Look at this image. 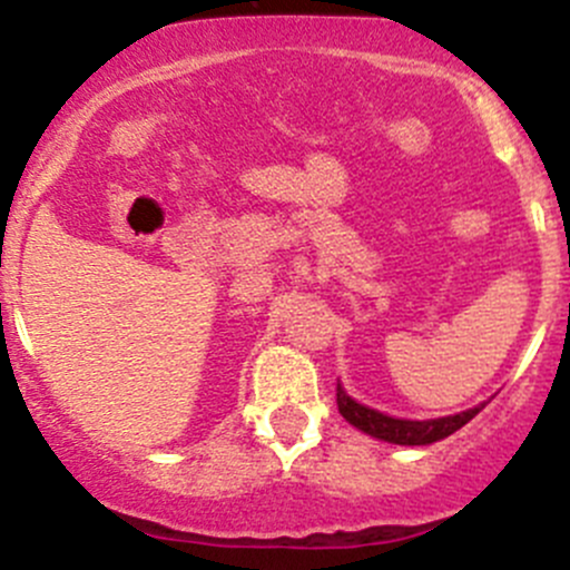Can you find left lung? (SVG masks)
Here are the masks:
<instances>
[{"label":"left lung","mask_w":570,"mask_h":570,"mask_svg":"<svg viewBox=\"0 0 570 570\" xmlns=\"http://www.w3.org/2000/svg\"><path fill=\"white\" fill-rule=\"evenodd\" d=\"M336 405H338V413H342L353 428L364 430V433L375 435V439L381 441H389V444H402V446H424V444H433V441L446 439V435L461 430L465 422H471V419L485 407V405H476L463 413H455V416L428 419V422H407V419H392L386 416V413L372 411V407L350 400L338 383H336Z\"/></svg>","instance_id":"8db88e82"}]
</instances>
